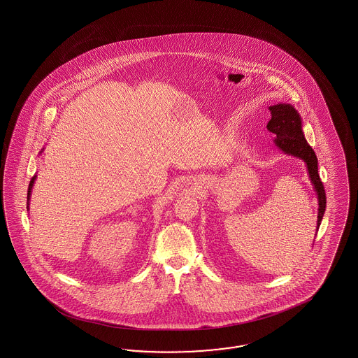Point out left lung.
Segmentation results:
<instances>
[{
	"mask_svg": "<svg viewBox=\"0 0 358 358\" xmlns=\"http://www.w3.org/2000/svg\"><path fill=\"white\" fill-rule=\"evenodd\" d=\"M269 111H271V118L268 122L266 129L277 136L275 144L281 148L282 151L296 157H301L307 164L311 182L314 184L315 190L319 198V214H317L319 217H317V226H316L317 227L316 229H319L324 215L325 202H327L324 186L320 180V176L317 173V157L315 155L314 150L304 139L301 117L292 105H286V103L273 105L269 108Z\"/></svg>",
	"mask_w": 358,
	"mask_h": 358,
	"instance_id": "8db88e82",
	"label": "left lung"
}]
</instances>
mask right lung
Here are the masks:
<instances>
[{"mask_svg":"<svg viewBox=\"0 0 358 358\" xmlns=\"http://www.w3.org/2000/svg\"><path fill=\"white\" fill-rule=\"evenodd\" d=\"M34 180H35V177L31 178V181H30V184H29V190H27V198H30V194H31V187H33Z\"/></svg>","mask_w":358,"mask_h":358,"instance_id":"1","label":"right lung"}]
</instances>
